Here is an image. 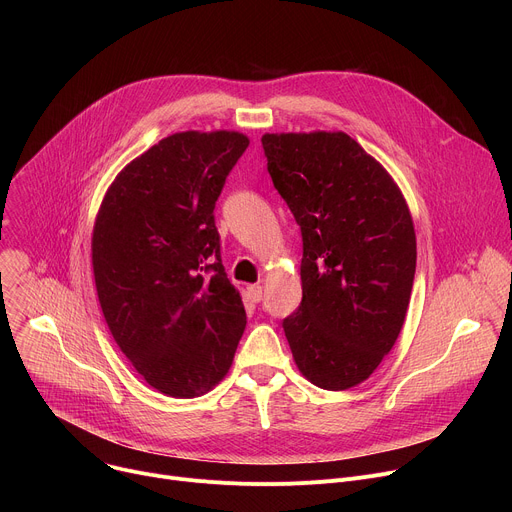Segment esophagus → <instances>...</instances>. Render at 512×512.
I'll return each mask as SVG.
<instances>
[{
    "mask_svg": "<svg viewBox=\"0 0 512 512\" xmlns=\"http://www.w3.org/2000/svg\"><path fill=\"white\" fill-rule=\"evenodd\" d=\"M247 296H249V300L251 302H261L263 300V287L259 285V283H255V285H249L247 287Z\"/></svg>",
    "mask_w": 512,
    "mask_h": 512,
    "instance_id": "34e87169",
    "label": "esophagus"
}]
</instances>
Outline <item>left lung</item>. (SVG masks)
Instances as JSON below:
<instances>
[{
  "mask_svg": "<svg viewBox=\"0 0 512 512\" xmlns=\"http://www.w3.org/2000/svg\"><path fill=\"white\" fill-rule=\"evenodd\" d=\"M273 186L302 229V304L283 320L320 389L367 381L393 348L415 277V229L391 174L344 131L265 133Z\"/></svg>",
  "mask_w": 512,
  "mask_h": 512,
  "instance_id": "1",
  "label": "left lung"
}]
</instances>
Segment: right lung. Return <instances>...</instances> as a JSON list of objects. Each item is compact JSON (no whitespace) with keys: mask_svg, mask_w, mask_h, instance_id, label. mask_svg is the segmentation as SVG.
<instances>
[{"mask_svg":"<svg viewBox=\"0 0 512 512\" xmlns=\"http://www.w3.org/2000/svg\"><path fill=\"white\" fill-rule=\"evenodd\" d=\"M249 137L180 131L129 162L93 229L105 322L156 391L192 399L229 373L247 316L221 263L214 204Z\"/></svg>","mask_w":512,"mask_h":512,"instance_id":"add662e5","label":"right lung"}]
</instances>
